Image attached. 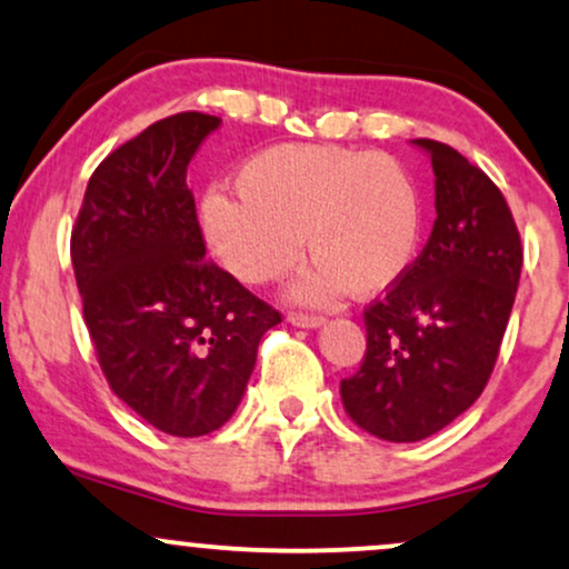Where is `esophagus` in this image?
Here are the masks:
<instances>
[{
	"instance_id": "1",
	"label": "esophagus",
	"mask_w": 569,
	"mask_h": 569,
	"mask_svg": "<svg viewBox=\"0 0 569 569\" xmlns=\"http://www.w3.org/2000/svg\"><path fill=\"white\" fill-rule=\"evenodd\" d=\"M287 321H290L292 327H300V329H317L325 325V317H317V313H303V311H290L287 313Z\"/></svg>"
}]
</instances>
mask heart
<instances>
[{"mask_svg":"<svg viewBox=\"0 0 569 569\" xmlns=\"http://www.w3.org/2000/svg\"><path fill=\"white\" fill-rule=\"evenodd\" d=\"M200 219L208 248L248 284L284 277L308 244L319 263L292 284L300 303L380 296L406 277L422 237L417 189L396 160L327 144L256 152L237 192L206 194Z\"/></svg>","mask_w":569,"mask_h":569,"instance_id":"1","label":"heart"}]
</instances>
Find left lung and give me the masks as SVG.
Wrapping results in <instances>:
<instances>
[{"label": "left lung", "mask_w": 569, "mask_h": 569, "mask_svg": "<svg viewBox=\"0 0 569 569\" xmlns=\"http://www.w3.org/2000/svg\"><path fill=\"white\" fill-rule=\"evenodd\" d=\"M435 173L432 234L406 277L363 313L367 356L340 396L361 430L417 443L480 398L522 269L511 210L453 147L413 139Z\"/></svg>", "instance_id": "left-lung-1"}]
</instances>
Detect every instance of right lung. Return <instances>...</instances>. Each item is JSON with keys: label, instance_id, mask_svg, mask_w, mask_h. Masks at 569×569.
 Wrapping results in <instances>:
<instances>
[{"label": "right lung", "instance_id": "add662e5", "mask_svg": "<svg viewBox=\"0 0 569 569\" xmlns=\"http://www.w3.org/2000/svg\"><path fill=\"white\" fill-rule=\"evenodd\" d=\"M221 118L147 126L91 173L70 237L110 388L160 432L198 438L240 406L258 342L282 317L206 261L187 166Z\"/></svg>", "mask_w": 569, "mask_h": 569}]
</instances>
